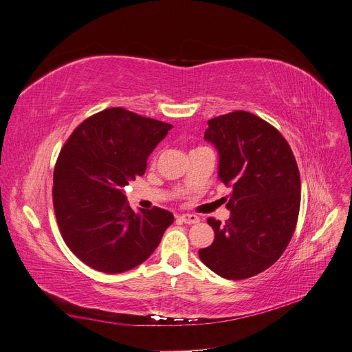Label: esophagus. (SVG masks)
I'll use <instances>...</instances> for the list:
<instances>
[{
  "label": "esophagus",
  "instance_id": "obj_1",
  "mask_svg": "<svg viewBox=\"0 0 352 352\" xmlns=\"http://www.w3.org/2000/svg\"><path fill=\"white\" fill-rule=\"evenodd\" d=\"M179 219L184 222V223H188V225H192V223H197L199 222V218L194 214H181L179 215Z\"/></svg>",
  "mask_w": 352,
  "mask_h": 352
}]
</instances>
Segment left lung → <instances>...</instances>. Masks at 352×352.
Returning a JSON list of instances; mask_svg holds the SVG:
<instances>
[{"label":"left lung","mask_w":352,"mask_h":352,"mask_svg":"<svg viewBox=\"0 0 352 352\" xmlns=\"http://www.w3.org/2000/svg\"><path fill=\"white\" fill-rule=\"evenodd\" d=\"M204 138L219 155L218 178L232 192L225 223L209 218L215 239L198 254L221 277L242 280L270 267L287 248L298 218L301 182L285 137L249 111L208 120Z\"/></svg>","instance_id":"8db88e82"}]
</instances>
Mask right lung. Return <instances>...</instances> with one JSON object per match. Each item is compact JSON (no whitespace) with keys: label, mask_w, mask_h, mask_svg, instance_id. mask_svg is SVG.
I'll return each mask as SVG.
<instances>
[{"label":"right lung","mask_w":352,"mask_h":352,"mask_svg":"<svg viewBox=\"0 0 352 352\" xmlns=\"http://www.w3.org/2000/svg\"><path fill=\"white\" fill-rule=\"evenodd\" d=\"M171 124L122 107L93 114L67 138L54 171V209L62 238L79 259L103 273L142 265L174 222L170 210L129 206L124 186Z\"/></svg>","instance_id":"right-lung-1"}]
</instances>
